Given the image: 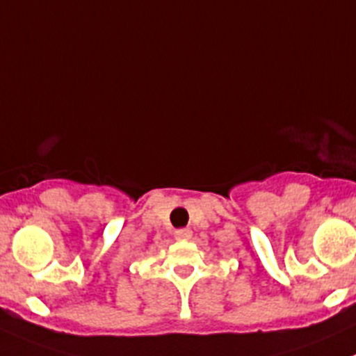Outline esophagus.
Instances as JSON below:
<instances>
[{"label": "esophagus", "instance_id": "34e87169", "mask_svg": "<svg viewBox=\"0 0 356 356\" xmlns=\"http://www.w3.org/2000/svg\"><path fill=\"white\" fill-rule=\"evenodd\" d=\"M174 236L177 241H189V239L193 238V231L191 229H177V231L174 232Z\"/></svg>", "mask_w": 356, "mask_h": 356}]
</instances>
